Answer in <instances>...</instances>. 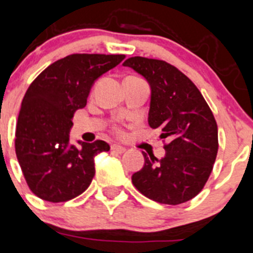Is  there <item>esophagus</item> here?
Masks as SVG:
<instances>
[{"label": "esophagus", "instance_id": "esophagus-1", "mask_svg": "<svg viewBox=\"0 0 253 253\" xmlns=\"http://www.w3.org/2000/svg\"><path fill=\"white\" fill-rule=\"evenodd\" d=\"M111 150H112V152H116V153H124L125 151H126V148L122 147V146L120 145H112L111 146Z\"/></svg>", "mask_w": 253, "mask_h": 253}]
</instances>
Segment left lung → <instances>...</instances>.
Masks as SVG:
<instances>
[{
    "mask_svg": "<svg viewBox=\"0 0 253 253\" xmlns=\"http://www.w3.org/2000/svg\"><path fill=\"white\" fill-rule=\"evenodd\" d=\"M124 66L150 84L148 125L161 129V138L169 140L161 160L142 152L145 165L132 174V183L159 204L190 201L206 185L218 151L213 113L196 84L166 61L136 56Z\"/></svg>",
    "mask_w": 253,
    "mask_h": 253,
    "instance_id": "1",
    "label": "left lung"
}]
</instances>
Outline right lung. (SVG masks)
I'll list each match as a JSON object with an SVG mask.
<instances>
[{
    "label": "right lung",
    "mask_w": 253,
    "mask_h": 253,
    "mask_svg": "<svg viewBox=\"0 0 253 253\" xmlns=\"http://www.w3.org/2000/svg\"><path fill=\"white\" fill-rule=\"evenodd\" d=\"M125 55L73 53L49 65L26 91L16 127L15 148L25 180L37 197L66 202L87 190L94 156L110 150L97 140L70 145L73 115L84 108L92 84Z\"/></svg>",
    "instance_id": "add662e5"
}]
</instances>
